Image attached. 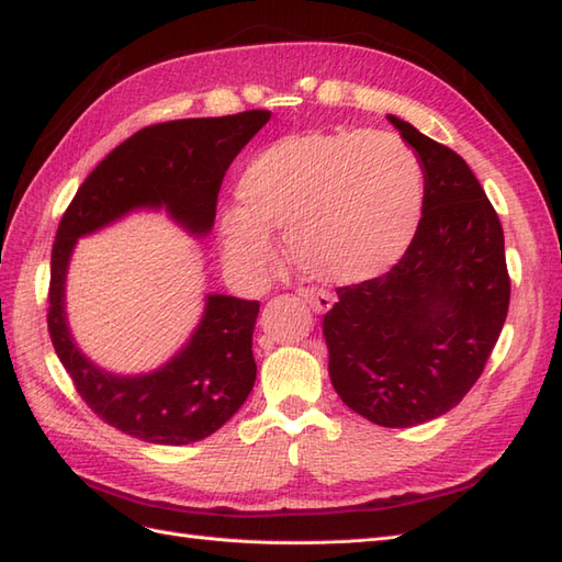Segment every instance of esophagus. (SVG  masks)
<instances>
[{
  "label": "esophagus",
  "instance_id": "1",
  "mask_svg": "<svg viewBox=\"0 0 562 562\" xmlns=\"http://www.w3.org/2000/svg\"><path fill=\"white\" fill-rule=\"evenodd\" d=\"M304 302H308V306L316 313H325L333 306V296L323 290H313V286H306V290H299Z\"/></svg>",
  "mask_w": 562,
  "mask_h": 562
}]
</instances>
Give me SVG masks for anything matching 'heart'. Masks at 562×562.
<instances>
[{"label": "heart", "mask_w": 562, "mask_h": 562, "mask_svg": "<svg viewBox=\"0 0 562 562\" xmlns=\"http://www.w3.org/2000/svg\"><path fill=\"white\" fill-rule=\"evenodd\" d=\"M220 213L225 263L254 278L276 256L270 229H286V251L306 276L363 282L407 254L419 227L424 169L393 134H294L260 148Z\"/></svg>", "instance_id": "1"}]
</instances>
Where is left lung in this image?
<instances>
[{
    "instance_id": "left-lung-1",
    "label": "left lung",
    "mask_w": 562,
    "mask_h": 562,
    "mask_svg": "<svg viewBox=\"0 0 562 562\" xmlns=\"http://www.w3.org/2000/svg\"><path fill=\"white\" fill-rule=\"evenodd\" d=\"M419 155L424 205L385 276L337 286L323 316L333 387L378 426L450 412L484 373L510 306L498 213L469 165L409 122L387 116Z\"/></svg>"
}]
</instances>
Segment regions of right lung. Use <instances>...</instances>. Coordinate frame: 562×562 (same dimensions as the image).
Returning <instances> with one entry per match:
<instances>
[{
    "label": "right lung",
    "instance_id": "right-lung-1",
    "mask_svg": "<svg viewBox=\"0 0 562 562\" xmlns=\"http://www.w3.org/2000/svg\"><path fill=\"white\" fill-rule=\"evenodd\" d=\"M270 120L249 110L140 128L116 146L76 191L52 246L47 330L76 393L104 424L158 446H189L227 424L256 381L251 351L258 302L211 294L189 345L162 369L114 375L88 361L71 340L64 282L76 239L136 207H165L191 234L211 232L222 179Z\"/></svg>",
    "mask_w": 562,
    "mask_h": 562
}]
</instances>
